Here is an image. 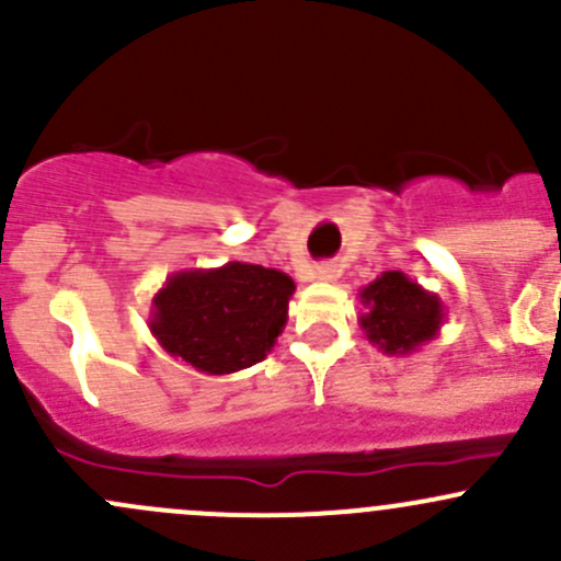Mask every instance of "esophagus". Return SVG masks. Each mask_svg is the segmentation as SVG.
<instances>
[{"label":"esophagus","mask_w":561,"mask_h":561,"mask_svg":"<svg viewBox=\"0 0 561 561\" xmlns=\"http://www.w3.org/2000/svg\"><path fill=\"white\" fill-rule=\"evenodd\" d=\"M314 279L317 282H336L339 279V265H333V263L317 265V268H314Z\"/></svg>","instance_id":"esophagus-1"}]
</instances>
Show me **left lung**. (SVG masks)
I'll return each instance as SVG.
<instances>
[{
  "label": "left lung",
  "instance_id": "8db88e82",
  "mask_svg": "<svg viewBox=\"0 0 561 561\" xmlns=\"http://www.w3.org/2000/svg\"><path fill=\"white\" fill-rule=\"evenodd\" d=\"M364 312L360 331L386 355H412L439 336L445 307L437 293H428L401 271H382L358 293Z\"/></svg>",
  "mask_w": 561,
  "mask_h": 561
}]
</instances>
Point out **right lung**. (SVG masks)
Returning a JSON list of instances; mask_svg holds the SVG:
<instances>
[{
  "label": "right lung",
  "instance_id": "obj_1",
  "mask_svg": "<svg viewBox=\"0 0 561 561\" xmlns=\"http://www.w3.org/2000/svg\"><path fill=\"white\" fill-rule=\"evenodd\" d=\"M293 293L287 274L239 260L175 271L151 298L149 328L168 355L201 375H233L274 350Z\"/></svg>",
  "mask_w": 561,
  "mask_h": 561
}]
</instances>
